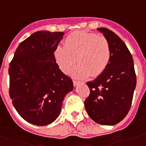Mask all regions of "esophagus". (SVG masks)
I'll return each instance as SVG.
<instances>
[{"mask_svg":"<svg viewBox=\"0 0 146 146\" xmlns=\"http://www.w3.org/2000/svg\"><path fill=\"white\" fill-rule=\"evenodd\" d=\"M82 82H80V81H78V80H73V85H74L75 86H76V85H78V84H80V83H82Z\"/></svg>","mask_w":146,"mask_h":146,"instance_id":"obj_1","label":"esophagus"}]
</instances>
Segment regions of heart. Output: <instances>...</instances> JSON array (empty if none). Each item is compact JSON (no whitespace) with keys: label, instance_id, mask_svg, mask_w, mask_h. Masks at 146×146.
I'll use <instances>...</instances> for the list:
<instances>
[{"label":"heart","instance_id":"obj_1","mask_svg":"<svg viewBox=\"0 0 146 146\" xmlns=\"http://www.w3.org/2000/svg\"><path fill=\"white\" fill-rule=\"evenodd\" d=\"M58 67L64 73L72 70L75 77L85 78L97 77L108 66L111 58V48L107 38L92 32L78 31L68 35L64 46H58L54 51Z\"/></svg>","mask_w":146,"mask_h":146}]
</instances>
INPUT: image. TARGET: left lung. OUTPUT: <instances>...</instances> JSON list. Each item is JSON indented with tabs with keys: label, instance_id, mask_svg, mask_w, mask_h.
<instances>
[{
	"label": "left lung",
	"instance_id": "1",
	"mask_svg": "<svg viewBox=\"0 0 146 146\" xmlns=\"http://www.w3.org/2000/svg\"><path fill=\"white\" fill-rule=\"evenodd\" d=\"M98 30L109 41L111 58L102 74L87 82L90 94L84 104L94 121L112 126L124 119L130 110L136 76L131 54L121 39L107 28Z\"/></svg>",
	"mask_w": 146,
	"mask_h": 146
}]
</instances>
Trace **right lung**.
<instances>
[{
  "label": "right lung",
  "mask_w": 146,
  "mask_h": 146,
  "mask_svg": "<svg viewBox=\"0 0 146 146\" xmlns=\"http://www.w3.org/2000/svg\"><path fill=\"white\" fill-rule=\"evenodd\" d=\"M64 32L38 31L22 42L10 64V97L16 111L36 126L50 124L61 112L71 79L56 63L54 51Z\"/></svg>",
  "instance_id": "right-lung-1"
}]
</instances>
